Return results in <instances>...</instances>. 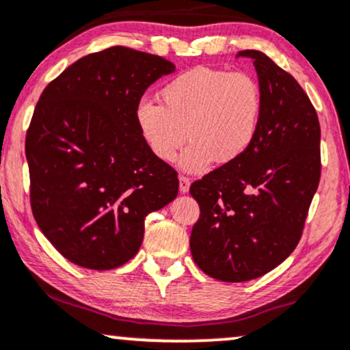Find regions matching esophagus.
Masks as SVG:
<instances>
[{"label":"esophagus","instance_id":"esophagus-1","mask_svg":"<svg viewBox=\"0 0 350 350\" xmlns=\"http://www.w3.org/2000/svg\"><path fill=\"white\" fill-rule=\"evenodd\" d=\"M189 187H191V179L187 176H180L179 178V191L183 193L189 192Z\"/></svg>","mask_w":350,"mask_h":350}]
</instances>
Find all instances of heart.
Segmentation results:
<instances>
[{
	"label": "heart",
	"instance_id": "heart-1",
	"mask_svg": "<svg viewBox=\"0 0 350 350\" xmlns=\"http://www.w3.org/2000/svg\"><path fill=\"white\" fill-rule=\"evenodd\" d=\"M161 104L142 99L135 122L154 158L174 161L187 138L183 164L204 171L217 161L230 164L247 153L258 137L264 94L258 79L243 71L192 68L170 79Z\"/></svg>",
	"mask_w": 350,
	"mask_h": 350
}]
</instances>
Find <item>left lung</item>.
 I'll use <instances>...</instances> for the list:
<instances>
[{
	"instance_id": "1",
	"label": "left lung",
	"mask_w": 350,
	"mask_h": 350,
	"mask_svg": "<svg viewBox=\"0 0 350 350\" xmlns=\"http://www.w3.org/2000/svg\"><path fill=\"white\" fill-rule=\"evenodd\" d=\"M238 55L252 58L262 88L259 133L238 161L191 186L200 207L192 258L223 282L258 279L292 254L321 178V129L306 92L259 50Z\"/></svg>"
}]
</instances>
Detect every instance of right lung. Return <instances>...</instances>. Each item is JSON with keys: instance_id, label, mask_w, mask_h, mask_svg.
Wrapping results in <instances>:
<instances>
[{"instance_id": "obj_1", "label": "right lung", "mask_w": 350, "mask_h": 350, "mask_svg": "<svg viewBox=\"0 0 350 350\" xmlns=\"http://www.w3.org/2000/svg\"><path fill=\"white\" fill-rule=\"evenodd\" d=\"M172 71L166 58L116 45L42 91L26 133L31 208L77 266H124L140 250L146 215L178 196V172L153 157L135 122L150 84Z\"/></svg>"}]
</instances>
